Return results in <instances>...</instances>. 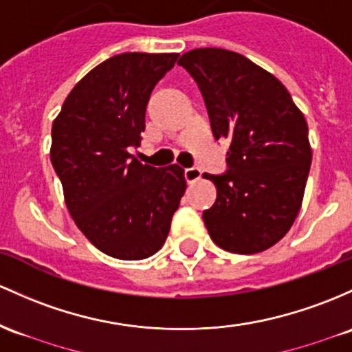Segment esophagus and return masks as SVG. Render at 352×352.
I'll list each match as a JSON object with an SVG mask.
<instances>
[{"label":"esophagus","instance_id":"34e87169","mask_svg":"<svg viewBox=\"0 0 352 352\" xmlns=\"http://www.w3.org/2000/svg\"><path fill=\"white\" fill-rule=\"evenodd\" d=\"M200 175H202V170L199 167H188L184 170V177L185 180H187V184H194L197 180L200 179Z\"/></svg>","mask_w":352,"mask_h":352}]
</instances>
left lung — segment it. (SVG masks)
Returning <instances> with one entry per match:
<instances>
[{"instance_id":"left-lung-1","label":"left lung","mask_w":352,"mask_h":352,"mask_svg":"<svg viewBox=\"0 0 352 352\" xmlns=\"http://www.w3.org/2000/svg\"><path fill=\"white\" fill-rule=\"evenodd\" d=\"M206 102L215 140L230 142L227 170L206 173L217 199L204 210L212 241L234 254H257L287 234L299 214L312 152L307 123L274 75L235 52L184 53Z\"/></svg>"}]
</instances>
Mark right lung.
Instances as JSON below:
<instances>
[{
  "label": "right lung",
  "mask_w": 352,
  "mask_h": 352,
  "mask_svg": "<svg viewBox=\"0 0 352 352\" xmlns=\"http://www.w3.org/2000/svg\"><path fill=\"white\" fill-rule=\"evenodd\" d=\"M179 53H122L75 85L52 129L53 168L85 237L107 256L140 261L165 244L187 182L184 168L144 165L140 146L152 90Z\"/></svg>",
  "instance_id": "right-lung-1"
}]
</instances>
